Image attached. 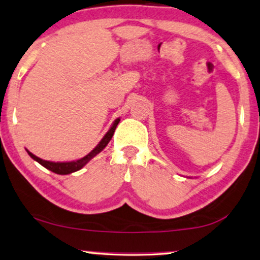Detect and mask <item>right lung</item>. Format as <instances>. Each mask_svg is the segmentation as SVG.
I'll list each match as a JSON object with an SVG mask.
<instances>
[{
	"instance_id": "right-lung-1",
	"label": "right lung",
	"mask_w": 260,
	"mask_h": 260,
	"mask_svg": "<svg viewBox=\"0 0 260 260\" xmlns=\"http://www.w3.org/2000/svg\"><path fill=\"white\" fill-rule=\"evenodd\" d=\"M119 121H120V119H119V118L115 119L114 123H113V125H112V127L108 130V133L106 134L105 137L101 140L99 145H97L96 147H94L87 155H85L84 158H81V159L73 160V161H63V163H59V161H57V163H54V161H48V160L41 159V158L36 157L35 154H32L31 152H29V151H27V154H29L34 160H36L38 163L41 164L42 167H45L46 169L51 170V172H53L56 174H59V175H67V174L78 172V170H80L81 168L85 166V164H87L88 161L92 159L94 155L99 154L100 152L102 151V149L105 148L107 145H108V142L111 141L113 134H114L115 127H117V125L119 124Z\"/></svg>"
}]
</instances>
